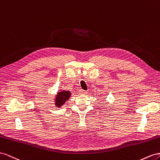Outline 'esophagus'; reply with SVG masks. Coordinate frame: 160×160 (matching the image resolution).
<instances>
[{
    "mask_svg": "<svg viewBox=\"0 0 160 160\" xmlns=\"http://www.w3.org/2000/svg\"><path fill=\"white\" fill-rule=\"evenodd\" d=\"M79 93L80 95H85V94H86V93H87V92L84 90H80Z\"/></svg>",
    "mask_w": 160,
    "mask_h": 160,
    "instance_id": "34e87169",
    "label": "esophagus"
}]
</instances>
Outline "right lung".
Listing matches in <instances>:
<instances>
[{"label":"right lung","mask_w":160,"mask_h":160,"mask_svg":"<svg viewBox=\"0 0 160 160\" xmlns=\"http://www.w3.org/2000/svg\"><path fill=\"white\" fill-rule=\"evenodd\" d=\"M71 92L67 90H58L57 94L55 95L54 97V105L55 107L61 108L63 104L69 100L71 97Z\"/></svg>","instance_id":"1"}]
</instances>
